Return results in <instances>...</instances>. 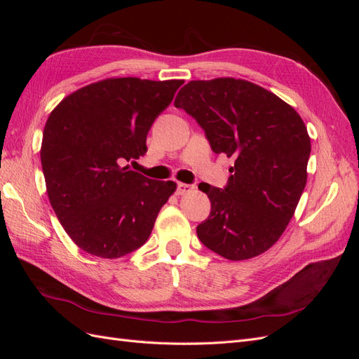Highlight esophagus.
Listing matches in <instances>:
<instances>
[{"label":"esophagus","instance_id":"1","mask_svg":"<svg viewBox=\"0 0 359 359\" xmlns=\"http://www.w3.org/2000/svg\"><path fill=\"white\" fill-rule=\"evenodd\" d=\"M194 187L191 186V184H186V182H178L177 186V194H180V196H182V194H187L193 190Z\"/></svg>","mask_w":359,"mask_h":359}]
</instances>
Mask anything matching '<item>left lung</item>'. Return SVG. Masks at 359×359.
<instances>
[{
    "label": "left lung",
    "mask_w": 359,
    "mask_h": 359,
    "mask_svg": "<svg viewBox=\"0 0 359 359\" xmlns=\"http://www.w3.org/2000/svg\"><path fill=\"white\" fill-rule=\"evenodd\" d=\"M175 107L196 119L215 154L235 158L223 190L201 189L211 212L198 238L229 260L265 253L283 235L307 182L311 144L302 118L274 93L233 78L190 81Z\"/></svg>",
    "instance_id": "1"
}]
</instances>
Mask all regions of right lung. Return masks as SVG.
<instances>
[{"label": "right lung", "instance_id": "add662e5", "mask_svg": "<svg viewBox=\"0 0 359 359\" xmlns=\"http://www.w3.org/2000/svg\"><path fill=\"white\" fill-rule=\"evenodd\" d=\"M184 81L109 78L72 93L48 118L40 149L48 198L83 252L116 259L142 247L177 184L130 169Z\"/></svg>", "mask_w": 359, "mask_h": 359}]
</instances>
